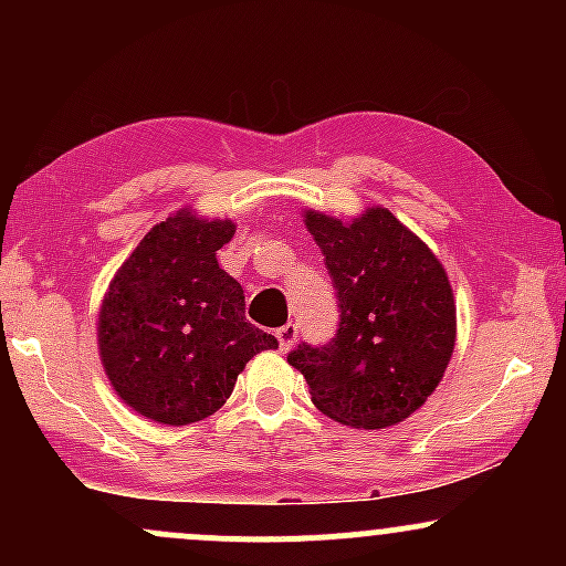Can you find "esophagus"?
Instances as JSON below:
<instances>
[{
  "label": "esophagus",
  "mask_w": 566,
  "mask_h": 566,
  "mask_svg": "<svg viewBox=\"0 0 566 566\" xmlns=\"http://www.w3.org/2000/svg\"><path fill=\"white\" fill-rule=\"evenodd\" d=\"M276 340H279V348L290 350L292 346H295V340H297V324H292V322L282 324V327L276 329Z\"/></svg>",
  "instance_id": "esophagus-1"
}]
</instances>
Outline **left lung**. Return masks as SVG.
Segmentation results:
<instances>
[{"mask_svg": "<svg viewBox=\"0 0 566 566\" xmlns=\"http://www.w3.org/2000/svg\"><path fill=\"white\" fill-rule=\"evenodd\" d=\"M333 279L335 335L301 343L287 361L327 418L388 428L409 418L439 386L454 348V297L444 269L386 207L340 220L305 212Z\"/></svg>", "mask_w": 566, "mask_h": 566, "instance_id": "1", "label": "left lung"}]
</instances>
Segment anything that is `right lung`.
Here are the masks:
<instances>
[{
	"label": "right lung",
	"mask_w": 566,
	"mask_h": 566,
	"mask_svg": "<svg viewBox=\"0 0 566 566\" xmlns=\"http://www.w3.org/2000/svg\"><path fill=\"white\" fill-rule=\"evenodd\" d=\"M231 220H161L116 271L97 322L108 380L135 412L186 426L226 405L276 337L244 319V290L218 265Z\"/></svg>",
	"instance_id": "1"
}]
</instances>
